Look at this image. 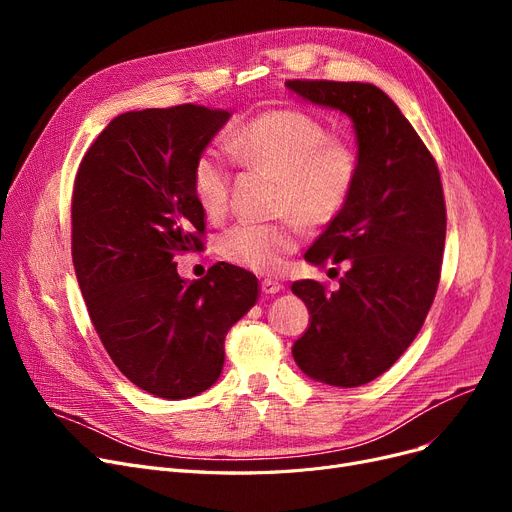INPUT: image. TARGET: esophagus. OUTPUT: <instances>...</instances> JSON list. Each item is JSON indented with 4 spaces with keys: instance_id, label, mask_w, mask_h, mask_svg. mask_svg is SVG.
<instances>
[{
    "instance_id": "obj_1",
    "label": "esophagus",
    "mask_w": 512,
    "mask_h": 512,
    "mask_svg": "<svg viewBox=\"0 0 512 512\" xmlns=\"http://www.w3.org/2000/svg\"><path fill=\"white\" fill-rule=\"evenodd\" d=\"M280 290H282V284L276 282V280H272V278H265V280L261 282V292H263V294H276V292H280Z\"/></svg>"
}]
</instances>
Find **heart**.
<instances>
[{"mask_svg": "<svg viewBox=\"0 0 512 512\" xmlns=\"http://www.w3.org/2000/svg\"><path fill=\"white\" fill-rule=\"evenodd\" d=\"M230 153L249 166L280 176L282 220L238 222L220 240V255L245 270L274 274L301 247L303 224L326 228L351 203L361 172L357 147L301 110H267L238 126L228 137ZM191 188L207 218L222 220L230 209L232 168L215 149L197 155Z\"/></svg>", "mask_w": 512, "mask_h": 512, "instance_id": "b5f03b06", "label": "heart"}]
</instances>
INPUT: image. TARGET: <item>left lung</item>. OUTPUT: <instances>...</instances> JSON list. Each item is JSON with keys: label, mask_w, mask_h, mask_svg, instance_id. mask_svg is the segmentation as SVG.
<instances>
[{"label": "left lung", "mask_w": 512, "mask_h": 512, "mask_svg": "<svg viewBox=\"0 0 512 512\" xmlns=\"http://www.w3.org/2000/svg\"><path fill=\"white\" fill-rule=\"evenodd\" d=\"M286 87L351 116L357 130L355 195L305 253L309 263L346 261L348 270L336 290L315 280L292 284L311 313L294 361L317 382L355 388L400 359L434 303L446 240L440 170L382 89L307 78Z\"/></svg>", "instance_id": "8db88e82"}]
</instances>
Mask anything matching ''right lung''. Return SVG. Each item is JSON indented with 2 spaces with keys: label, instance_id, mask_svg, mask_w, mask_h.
<instances>
[{
  "label": "right lung",
  "instance_id": "1",
  "mask_svg": "<svg viewBox=\"0 0 512 512\" xmlns=\"http://www.w3.org/2000/svg\"><path fill=\"white\" fill-rule=\"evenodd\" d=\"M228 118L195 103L120 114L74 180L72 261L89 317L116 367L159 398L215 384L228 330L259 299L242 267L220 261L184 282L174 261L203 251L191 168Z\"/></svg>",
  "mask_w": 512,
  "mask_h": 512
}]
</instances>
